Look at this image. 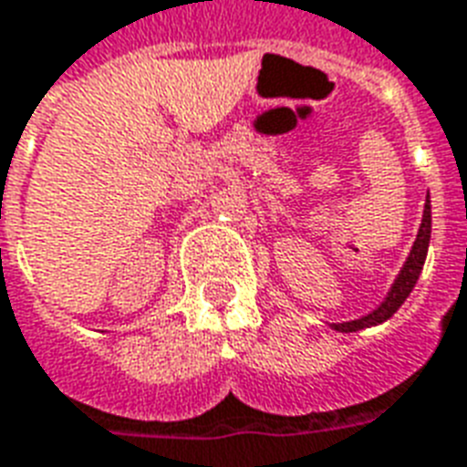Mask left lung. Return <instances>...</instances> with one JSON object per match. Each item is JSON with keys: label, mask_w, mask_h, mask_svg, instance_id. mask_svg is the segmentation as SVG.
I'll return each instance as SVG.
<instances>
[{"label": "left lung", "mask_w": 467, "mask_h": 467, "mask_svg": "<svg viewBox=\"0 0 467 467\" xmlns=\"http://www.w3.org/2000/svg\"><path fill=\"white\" fill-rule=\"evenodd\" d=\"M429 242H431V201H426V205H423L421 227H419V234H416L414 247L409 252L400 276L391 284L387 298L368 316H362L358 320H348V323H333V328L340 330V333H355V330L369 328V326H379V323H384V320L400 311V306L407 301V296L416 286V281H419V274H421L423 262H426V252H429Z\"/></svg>", "instance_id": "1"}]
</instances>
